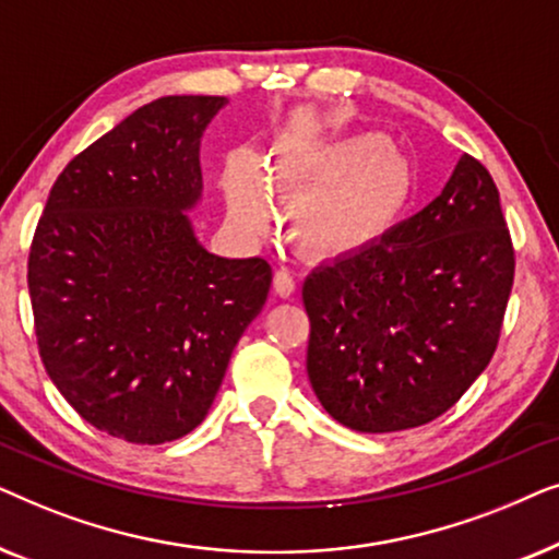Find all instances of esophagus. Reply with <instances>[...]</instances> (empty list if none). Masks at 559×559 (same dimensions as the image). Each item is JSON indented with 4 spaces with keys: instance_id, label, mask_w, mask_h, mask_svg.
I'll list each match as a JSON object with an SVG mask.
<instances>
[{
    "instance_id": "1",
    "label": "esophagus",
    "mask_w": 559,
    "mask_h": 559,
    "mask_svg": "<svg viewBox=\"0 0 559 559\" xmlns=\"http://www.w3.org/2000/svg\"><path fill=\"white\" fill-rule=\"evenodd\" d=\"M295 289H297V282L293 277V272H287V270L274 272V293H277L280 297H293Z\"/></svg>"
}]
</instances>
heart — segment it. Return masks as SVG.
Here are the masks:
<instances>
[{"label":"heart","mask_w":559,"mask_h":559,"mask_svg":"<svg viewBox=\"0 0 559 559\" xmlns=\"http://www.w3.org/2000/svg\"><path fill=\"white\" fill-rule=\"evenodd\" d=\"M264 186L293 201L302 198L295 209V236L305 249L343 257L371 247L400 221L415 190V173L386 134L356 132L280 157ZM226 195L234 218L249 231H262L270 205L247 165L228 170Z\"/></svg>","instance_id":"1"}]
</instances>
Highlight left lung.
<instances>
[{
  "label": "left lung",
  "instance_id": "obj_1",
  "mask_svg": "<svg viewBox=\"0 0 559 559\" xmlns=\"http://www.w3.org/2000/svg\"><path fill=\"white\" fill-rule=\"evenodd\" d=\"M511 285L499 188L463 155L430 205L305 280L312 392L356 432L432 423L491 361Z\"/></svg>",
  "mask_w": 559,
  "mask_h": 559
}]
</instances>
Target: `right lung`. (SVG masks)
<instances>
[{
  "label": "right lung",
  "instance_id": "1",
  "mask_svg": "<svg viewBox=\"0 0 559 559\" xmlns=\"http://www.w3.org/2000/svg\"><path fill=\"white\" fill-rule=\"evenodd\" d=\"M224 96H163L58 175L27 262L45 371L111 438L159 445L209 415L272 266L195 239L201 136Z\"/></svg>",
  "mask_w": 559,
  "mask_h": 559
}]
</instances>
